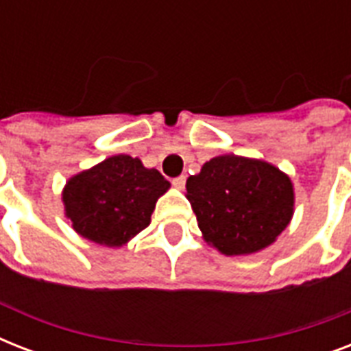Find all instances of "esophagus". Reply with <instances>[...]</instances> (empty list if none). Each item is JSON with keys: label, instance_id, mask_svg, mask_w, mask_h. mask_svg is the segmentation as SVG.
I'll return each instance as SVG.
<instances>
[{"label": "esophagus", "instance_id": "esophagus-1", "mask_svg": "<svg viewBox=\"0 0 351 351\" xmlns=\"http://www.w3.org/2000/svg\"><path fill=\"white\" fill-rule=\"evenodd\" d=\"M173 186L176 187V189H184L186 187V176H176V178H173Z\"/></svg>", "mask_w": 351, "mask_h": 351}]
</instances>
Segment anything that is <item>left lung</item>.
Wrapping results in <instances>:
<instances>
[{"label":"left lung","instance_id":"obj_1","mask_svg":"<svg viewBox=\"0 0 351 351\" xmlns=\"http://www.w3.org/2000/svg\"><path fill=\"white\" fill-rule=\"evenodd\" d=\"M186 189L204 240L224 255L264 250L293 217V184L264 160L215 156Z\"/></svg>","mask_w":351,"mask_h":351}]
</instances>
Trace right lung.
I'll use <instances>...</instances> for the list:
<instances>
[{"instance_id": "add662e5", "label": "right lung", "mask_w": 351, "mask_h": 351, "mask_svg": "<svg viewBox=\"0 0 351 351\" xmlns=\"http://www.w3.org/2000/svg\"><path fill=\"white\" fill-rule=\"evenodd\" d=\"M169 182L138 158L117 154L74 175L63 187L65 215L74 231L96 244L120 247L145 230Z\"/></svg>"}]
</instances>
